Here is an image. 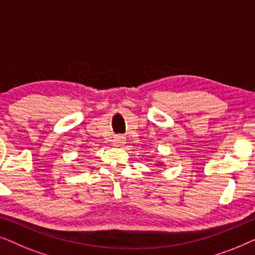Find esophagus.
Here are the masks:
<instances>
[{
	"label": "esophagus",
	"mask_w": 255,
	"mask_h": 255,
	"mask_svg": "<svg viewBox=\"0 0 255 255\" xmlns=\"http://www.w3.org/2000/svg\"><path fill=\"white\" fill-rule=\"evenodd\" d=\"M113 142L115 144V146H123L124 142H125L124 135H122V134L115 135L114 139H113Z\"/></svg>",
	"instance_id": "1"
}]
</instances>
